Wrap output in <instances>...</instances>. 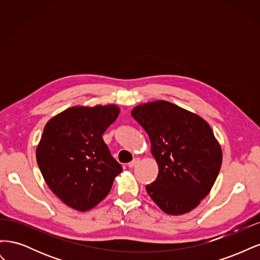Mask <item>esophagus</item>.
Returning a JSON list of instances; mask_svg holds the SVG:
<instances>
[{"mask_svg": "<svg viewBox=\"0 0 260 260\" xmlns=\"http://www.w3.org/2000/svg\"><path fill=\"white\" fill-rule=\"evenodd\" d=\"M140 161V159L139 158H135V159H133L132 161H130L129 164H128V167H130V168H132V167H135L136 166V165L138 164Z\"/></svg>", "mask_w": 260, "mask_h": 260, "instance_id": "esophagus-1", "label": "esophagus"}]
</instances>
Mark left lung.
<instances>
[{"label": "left lung", "mask_w": 260, "mask_h": 260, "mask_svg": "<svg viewBox=\"0 0 260 260\" xmlns=\"http://www.w3.org/2000/svg\"><path fill=\"white\" fill-rule=\"evenodd\" d=\"M131 115L151 140L159 168L157 179L146 185L148 195L169 215L192 210L209 193L222 162L210 125L166 101L140 105Z\"/></svg>", "instance_id": "left-lung-1"}]
</instances>
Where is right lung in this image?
Returning a JSON list of instances; mask_svg holds the SVG:
<instances>
[{
	"label": "right lung",
	"mask_w": 260,
	"mask_h": 260,
	"mask_svg": "<svg viewBox=\"0 0 260 260\" xmlns=\"http://www.w3.org/2000/svg\"><path fill=\"white\" fill-rule=\"evenodd\" d=\"M119 112L115 105L70 107L44 127L38 166L46 184L69 207L86 211L96 206L122 171L102 137Z\"/></svg>",
	"instance_id": "1"
}]
</instances>
